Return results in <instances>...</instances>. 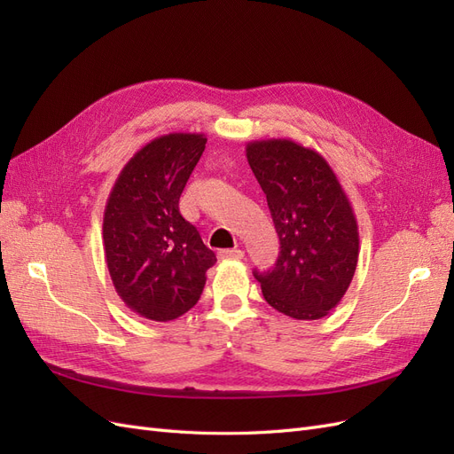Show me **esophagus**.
Wrapping results in <instances>:
<instances>
[{"instance_id":"34e87169","label":"esophagus","mask_w":454,"mask_h":454,"mask_svg":"<svg viewBox=\"0 0 454 454\" xmlns=\"http://www.w3.org/2000/svg\"><path fill=\"white\" fill-rule=\"evenodd\" d=\"M219 259H242L244 252L239 248H231V250H219Z\"/></svg>"}]
</instances>
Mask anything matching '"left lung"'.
Instances as JSON below:
<instances>
[{
  "label": "left lung",
  "mask_w": 454,
  "mask_h": 454,
  "mask_svg": "<svg viewBox=\"0 0 454 454\" xmlns=\"http://www.w3.org/2000/svg\"><path fill=\"white\" fill-rule=\"evenodd\" d=\"M280 239L272 270H254L267 303L295 320H320L352 282L360 235L350 200L327 160L294 140L246 145Z\"/></svg>",
  "instance_id": "left-lung-1"
}]
</instances>
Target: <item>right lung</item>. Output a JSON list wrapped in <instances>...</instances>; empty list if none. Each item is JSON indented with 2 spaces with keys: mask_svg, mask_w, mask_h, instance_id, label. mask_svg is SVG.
I'll return each instance as SVG.
<instances>
[{
  "mask_svg": "<svg viewBox=\"0 0 454 454\" xmlns=\"http://www.w3.org/2000/svg\"><path fill=\"white\" fill-rule=\"evenodd\" d=\"M206 145L172 132L125 164L104 210V254L117 295L147 320L170 322L197 305L215 254L182 217L180 197Z\"/></svg>",
  "mask_w": 454,
  "mask_h": 454,
  "instance_id": "add662e5",
  "label": "right lung"
}]
</instances>
